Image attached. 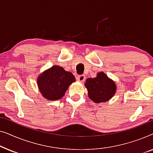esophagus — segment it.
I'll list each match as a JSON object with an SVG mask.
<instances>
[{
    "label": "esophagus",
    "mask_w": 153,
    "mask_h": 153,
    "mask_svg": "<svg viewBox=\"0 0 153 153\" xmlns=\"http://www.w3.org/2000/svg\"><path fill=\"white\" fill-rule=\"evenodd\" d=\"M76 79L80 82H83L85 79V76L84 75H79V76H76Z\"/></svg>",
    "instance_id": "esophagus-1"
}]
</instances>
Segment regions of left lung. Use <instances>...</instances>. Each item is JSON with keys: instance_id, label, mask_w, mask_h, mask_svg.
Here are the masks:
<instances>
[{"instance_id": "obj_1", "label": "left lung", "mask_w": 153, "mask_h": 153, "mask_svg": "<svg viewBox=\"0 0 153 153\" xmlns=\"http://www.w3.org/2000/svg\"><path fill=\"white\" fill-rule=\"evenodd\" d=\"M84 85L87 88L88 97L95 103L108 101L117 90L115 81L108 78L103 72H98L95 78L87 79Z\"/></svg>"}]
</instances>
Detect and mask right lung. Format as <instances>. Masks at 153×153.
Wrapping results in <instances>:
<instances>
[{"mask_svg": "<svg viewBox=\"0 0 153 153\" xmlns=\"http://www.w3.org/2000/svg\"><path fill=\"white\" fill-rule=\"evenodd\" d=\"M76 79L72 73L58 65H53L44 71L37 79L42 95L50 101L61 99L70 85Z\"/></svg>", "mask_w": 153, "mask_h": 153, "instance_id": "add662e5", "label": "right lung"}]
</instances>
